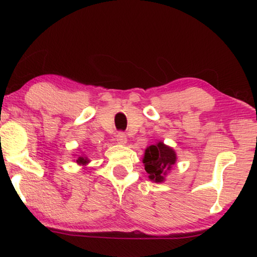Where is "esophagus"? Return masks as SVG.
<instances>
[{
  "label": "esophagus",
  "instance_id": "esophagus-1",
  "mask_svg": "<svg viewBox=\"0 0 257 257\" xmlns=\"http://www.w3.org/2000/svg\"><path fill=\"white\" fill-rule=\"evenodd\" d=\"M115 139H116V142H118V144H121V145L127 144V136H125V134L122 132L118 133Z\"/></svg>",
  "mask_w": 257,
  "mask_h": 257
}]
</instances>
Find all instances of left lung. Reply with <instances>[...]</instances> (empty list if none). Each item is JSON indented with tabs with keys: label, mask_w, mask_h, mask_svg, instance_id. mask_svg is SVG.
Listing matches in <instances>:
<instances>
[{
	"label": "left lung",
	"mask_w": 257,
	"mask_h": 257,
	"mask_svg": "<svg viewBox=\"0 0 257 257\" xmlns=\"http://www.w3.org/2000/svg\"><path fill=\"white\" fill-rule=\"evenodd\" d=\"M176 161L177 154L172 147L159 142L145 150L143 163L145 165L146 172L149 173L150 180L159 184L165 180V176L171 170Z\"/></svg>",
	"instance_id": "left-lung-1"
}]
</instances>
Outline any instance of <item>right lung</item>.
<instances>
[{"label":"right lung","mask_w":257,"mask_h":257,"mask_svg":"<svg viewBox=\"0 0 257 257\" xmlns=\"http://www.w3.org/2000/svg\"><path fill=\"white\" fill-rule=\"evenodd\" d=\"M76 162L78 164H80V165H86L87 163L89 162V160H88V158H86L85 155H81V156H79V158L76 160Z\"/></svg>","instance_id":"obj_1"}]
</instances>
